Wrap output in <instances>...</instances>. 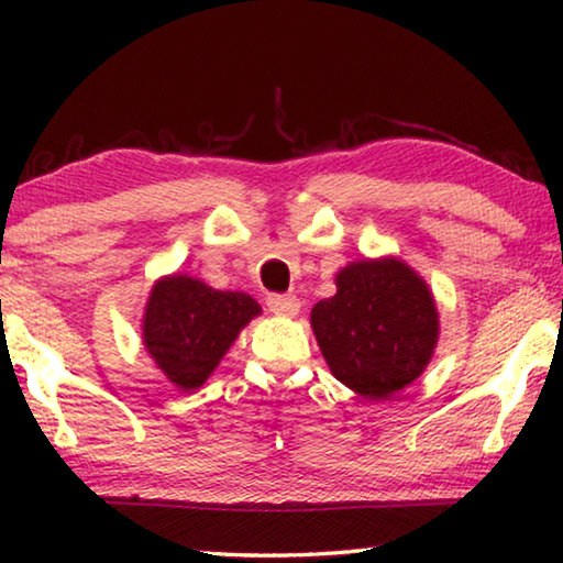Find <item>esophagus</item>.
I'll list each match as a JSON object with an SVG mask.
<instances>
[{"label":"esophagus","mask_w":563,"mask_h":563,"mask_svg":"<svg viewBox=\"0 0 563 563\" xmlns=\"http://www.w3.org/2000/svg\"><path fill=\"white\" fill-rule=\"evenodd\" d=\"M266 307L274 314H284V318H291V314L299 312V299L295 295H268Z\"/></svg>","instance_id":"esophagus-1"}]
</instances>
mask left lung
I'll list each match as a JSON object with an SVG mask.
<instances>
[{
    "mask_svg": "<svg viewBox=\"0 0 563 563\" xmlns=\"http://www.w3.org/2000/svg\"><path fill=\"white\" fill-rule=\"evenodd\" d=\"M338 291L312 307V330L338 382L387 399L418 379L433 356V297L402 261H358L338 274Z\"/></svg>",
    "mask_w": 563,
    "mask_h": 563,
    "instance_id": "left-lung-1",
    "label": "left lung"
}]
</instances>
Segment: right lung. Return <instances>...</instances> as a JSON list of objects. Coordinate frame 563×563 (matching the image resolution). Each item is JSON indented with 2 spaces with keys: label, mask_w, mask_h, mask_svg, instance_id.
Segmentation results:
<instances>
[{
  "label": "right lung",
  "mask_w": 563,
  "mask_h": 563,
  "mask_svg": "<svg viewBox=\"0 0 563 563\" xmlns=\"http://www.w3.org/2000/svg\"><path fill=\"white\" fill-rule=\"evenodd\" d=\"M258 312L256 299L243 291H220L189 276H168L151 291L143 341L176 387L197 389Z\"/></svg>",
  "instance_id": "add662e5"
}]
</instances>
